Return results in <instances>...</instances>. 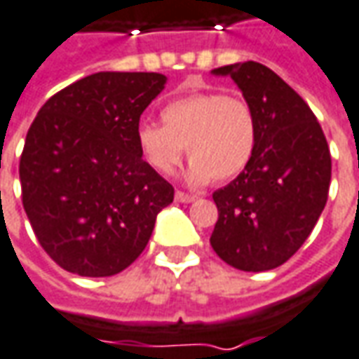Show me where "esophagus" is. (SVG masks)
<instances>
[{"instance_id":"1","label":"esophagus","mask_w":359,"mask_h":359,"mask_svg":"<svg viewBox=\"0 0 359 359\" xmlns=\"http://www.w3.org/2000/svg\"><path fill=\"white\" fill-rule=\"evenodd\" d=\"M175 201H180V203H191V201H195V197L189 194H184V191H175Z\"/></svg>"}]
</instances>
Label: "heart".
<instances>
[{
  "instance_id": "heart-1",
  "label": "heart",
  "mask_w": 359,
  "mask_h": 359,
  "mask_svg": "<svg viewBox=\"0 0 359 359\" xmlns=\"http://www.w3.org/2000/svg\"><path fill=\"white\" fill-rule=\"evenodd\" d=\"M162 127L142 123L137 144L156 174L170 175L182 162L184 148L191 160L185 182L224 184L241 175L258 147V115L250 101L219 91L189 93L165 103Z\"/></svg>"
}]
</instances>
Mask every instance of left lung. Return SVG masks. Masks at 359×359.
Here are the masks:
<instances>
[{"mask_svg":"<svg viewBox=\"0 0 359 359\" xmlns=\"http://www.w3.org/2000/svg\"><path fill=\"white\" fill-rule=\"evenodd\" d=\"M231 76L256 109L258 147L248 168L212 194L219 221L211 246L229 266L266 271L303 246L325 209L330 150L313 111L276 72L258 62L212 70Z\"/></svg>","mask_w":359,"mask_h":359,"instance_id":"obj_1","label":"left lung"}]
</instances>
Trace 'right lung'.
Instances as JSON below:
<instances>
[{"mask_svg": "<svg viewBox=\"0 0 359 359\" xmlns=\"http://www.w3.org/2000/svg\"><path fill=\"white\" fill-rule=\"evenodd\" d=\"M156 72H97L44 103L19 162L23 207L44 252L83 278H109L147 248L174 187L142 160V111Z\"/></svg>", "mask_w": 359, "mask_h": 359, "instance_id": "1", "label": "right lung"}]
</instances>
